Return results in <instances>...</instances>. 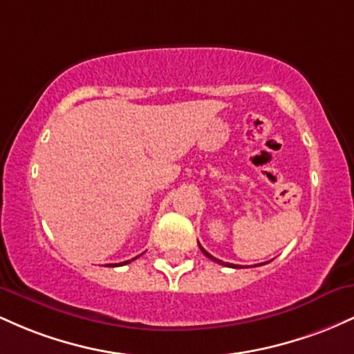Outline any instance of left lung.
<instances>
[{
	"mask_svg": "<svg viewBox=\"0 0 354 354\" xmlns=\"http://www.w3.org/2000/svg\"><path fill=\"white\" fill-rule=\"evenodd\" d=\"M198 248H201V251H202V252H204V254H205V256H207V257H209V259L216 261V263H217V264H224V266H229V268H236V269H241V266H237V264H229V263H222V261H221V259H216V257H214V256H210V254H209L207 251H205V249H204V248H202V245H201V244H198ZM259 266H263V264H259Z\"/></svg>",
	"mask_w": 354,
	"mask_h": 354,
	"instance_id": "1",
	"label": "left lung"
}]
</instances>
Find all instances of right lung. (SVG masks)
Returning a JSON list of instances; mask_svg holds the SVG:
<instances>
[{
	"mask_svg": "<svg viewBox=\"0 0 354 354\" xmlns=\"http://www.w3.org/2000/svg\"><path fill=\"white\" fill-rule=\"evenodd\" d=\"M138 257V256H137ZM137 257H133V259H137ZM132 259V261H133ZM130 263V261H125V263H120V264H109V266H124V264H129Z\"/></svg>",
	"mask_w": 354,
	"mask_h": 354,
	"instance_id": "right-lung-1",
	"label": "right lung"
}]
</instances>
